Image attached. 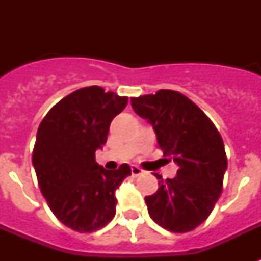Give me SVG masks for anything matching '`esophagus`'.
Returning <instances> with one entry per match:
<instances>
[{
	"label": "esophagus",
	"mask_w": 261,
	"mask_h": 261,
	"mask_svg": "<svg viewBox=\"0 0 261 261\" xmlns=\"http://www.w3.org/2000/svg\"><path fill=\"white\" fill-rule=\"evenodd\" d=\"M142 173H143L142 169H141L139 167H137V165H133V167H131V174H133V176H135V177Z\"/></svg>",
	"instance_id": "obj_1"
}]
</instances>
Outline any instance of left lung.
<instances>
[{
  "label": "left lung",
  "instance_id": "obj_1",
  "mask_svg": "<svg viewBox=\"0 0 261 261\" xmlns=\"http://www.w3.org/2000/svg\"><path fill=\"white\" fill-rule=\"evenodd\" d=\"M131 106L153 126L164 157L178 165L176 177L163 180L157 174L159 191L145 198L149 215L173 233L194 230L222 192L227 168L222 137L206 114L176 90L133 97Z\"/></svg>",
  "mask_w": 261,
  "mask_h": 261
}]
</instances>
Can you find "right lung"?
Here are the masks:
<instances>
[{
  "instance_id": "obj_1",
  "label": "right lung",
  "mask_w": 261,
  "mask_h": 261,
  "mask_svg": "<svg viewBox=\"0 0 261 261\" xmlns=\"http://www.w3.org/2000/svg\"><path fill=\"white\" fill-rule=\"evenodd\" d=\"M127 100L97 85L81 88L57 102L39 126L32 151L39 187L55 217L73 230L92 233L115 217V191L131 169L123 164L107 171L94 153Z\"/></svg>"
}]
</instances>
